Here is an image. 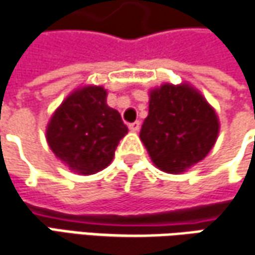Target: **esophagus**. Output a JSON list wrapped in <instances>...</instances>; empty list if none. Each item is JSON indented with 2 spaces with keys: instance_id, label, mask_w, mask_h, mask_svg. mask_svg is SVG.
I'll list each match as a JSON object with an SVG mask.
<instances>
[{
  "instance_id": "obj_1",
  "label": "esophagus",
  "mask_w": 255,
  "mask_h": 255,
  "mask_svg": "<svg viewBox=\"0 0 255 255\" xmlns=\"http://www.w3.org/2000/svg\"><path fill=\"white\" fill-rule=\"evenodd\" d=\"M139 126H141V124H139V121H135V123H131V124L128 126V128H129L132 132H137V131L139 129Z\"/></svg>"
}]
</instances>
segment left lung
<instances>
[{
	"label": "left lung",
	"instance_id": "left-lung-1",
	"mask_svg": "<svg viewBox=\"0 0 255 255\" xmlns=\"http://www.w3.org/2000/svg\"><path fill=\"white\" fill-rule=\"evenodd\" d=\"M220 123L214 108L188 84H162L149 91L148 117L139 138L157 168L187 171L214 147Z\"/></svg>",
	"mask_w": 255,
	"mask_h": 255
}]
</instances>
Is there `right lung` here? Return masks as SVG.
I'll list each match as a JSON object with an SVG mask.
<instances>
[{"label": "right lung", "mask_w": 255, "mask_h": 255, "mask_svg": "<svg viewBox=\"0 0 255 255\" xmlns=\"http://www.w3.org/2000/svg\"><path fill=\"white\" fill-rule=\"evenodd\" d=\"M127 132L120 113L107 106L106 90L87 85L71 93L55 110L47 127V141L71 171L90 175L113 161Z\"/></svg>", "instance_id": "1"}]
</instances>
